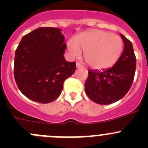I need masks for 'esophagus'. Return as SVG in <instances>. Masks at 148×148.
I'll use <instances>...</instances> for the list:
<instances>
[{"label": "esophagus", "mask_w": 148, "mask_h": 148, "mask_svg": "<svg viewBox=\"0 0 148 148\" xmlns=\"http://www.w3.org/2000/svg\"><path fill=\"white\" fill-rule=\"evenodd\" d=\"M76 64H77V68H83V65L81 64L79 62H77Z\"/></svg>", "instance_id": "esophagus-1"}]
</instances>
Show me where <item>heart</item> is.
Here are the masks:
<instances>
[{
    "label": "heart",
    "mask_w": 148,
    "mask_h": 148,
    "mask_svg": "<svg viewBox=\"0 0 148 148\" xmlns=\"http://www.w3.org/2000/svg\"><path fill=\"white\" fill-rule=\"evenodd\" d=\"M69 52L74 57L84 52L86 63L95 69L112 66L120 58L123 41L120 36L106 31L94 30L78 36L67 44Z\"/></svg>",
    "instance_id": "heart-1"
}]
</instances>
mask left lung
I'll use <instances>...</instances> for the list:
<instances>
[{
    "mask_svg": "<svg viewBox=\"0 0 148 148\" xmlns=\"http://www.w3.org/2000/svg\"><path fill=\"white\" fill-rule=\"evenodd\" d=\"M124 51L115 64L108 69L88 71L85 92L90 99L99 104L120 100L130 89L136 69V57L132 44L121 34Z\"/></svg>",
    "mask_w": 148,
    "mask_h": 148,
    "instance_id": "8db88e82",
    "label": "left lung"
}]
</instances>
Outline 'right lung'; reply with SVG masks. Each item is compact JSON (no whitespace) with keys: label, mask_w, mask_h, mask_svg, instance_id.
<instances>
[{"label":"right lung","mask_w":148,"mask_h":148,"mask_svg":"<svg viewBox=\"0 0 148 148\" xmlns=\"http://www.w3.org/2000/svg\"><path fill=\"white\" fill-rule=\"evenodd\" d=\"M61 30L40 27L22 38L15 53L13 73L23 95L47 104L59 97L64 82L76 69V62L65 60L66 48Z\"/></svg>","instance_id":"add662e5"}]
</instances>
